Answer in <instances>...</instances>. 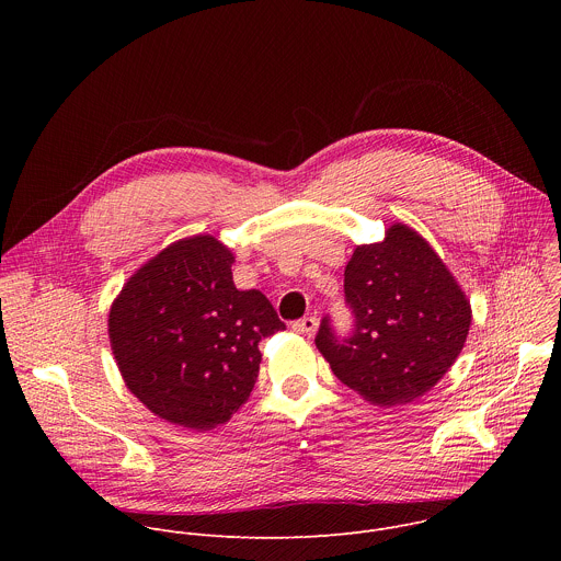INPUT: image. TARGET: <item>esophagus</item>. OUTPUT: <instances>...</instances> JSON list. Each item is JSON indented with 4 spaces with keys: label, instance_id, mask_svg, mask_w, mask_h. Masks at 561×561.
<instances>
[{
    "label": "esophagus",
    "instance_id": "esophagus-1",
    "mask_svg": "<svg viewBox=\"0 0 561 561\" xmlns=\"http://www.w3.org/2000/svg\"><path fill=\"white\" fill-rule=\"evenodd\" d=\"M317 327H319V319L314 317V314H310V317H304V319H297V322L293 324V329L297 331V333H301V335H314V331H317Z\"/></svg>",
    "mask_w": 561,
    "mask_h": 561
}]
</instances>
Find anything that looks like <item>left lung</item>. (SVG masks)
<instances>
[{"instance_id":"1","label":"left lung","mask_w":561,"mask_h":561,"mask_svg":"<svg viewBox=\"0 0 561 561\" xmlns=\"http://www.w3.org/2000/svg\"><path fill=\"white\" fill-rule=\"evenodd\" d=\"M353 329L331 317L314 344L335 377L377 407H402L428 392L455 364L470 329V301L424 237L404 224L381 244L357 247L344 271Z\"/></svg>"}]
</instances>
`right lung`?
<instances>
[{"instance_id":"1","label":"right lung","mask_w":561,"mask_h":561,"mask_svg":"<svg viewBox=\"0 0 561 561\" xmlns=\"http://www.w3.org/2000/svg\"><path fill=\"white\" fill-rule=\"evenodd\" d=\"M232 253L210 234L171 244L122 288L111 346L139 402L171 424L210 431L242 407L260 342L286 324L260 290H237Z\"/></svg>"}]
</instances>
